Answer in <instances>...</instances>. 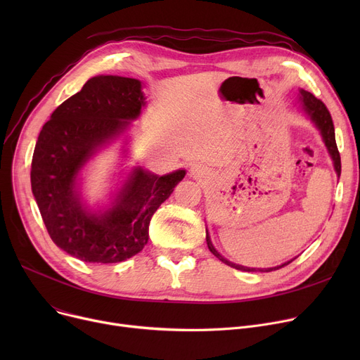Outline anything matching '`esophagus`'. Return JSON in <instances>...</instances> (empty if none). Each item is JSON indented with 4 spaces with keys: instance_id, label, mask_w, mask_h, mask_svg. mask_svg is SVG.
I'll use <instances>...</instances> for the list:
<instances>
[{
    "instance_id": "esophagus-1",
    "label": "esophagus",
    "mask_w": 360,
    "mask_h": 360,
    "mask_svg": "<svg viewBox=\"0 0 360 360\" xmlns=\"http://www.w3.org/2000/svg\"><path fill=\"white\" fill-rule=\"evenodd\" d=\"M210 175H212L210 170L207 169L204 165H194L190 169V176L197 181H204L207 178H210Z\"/></svg>"
}]
</instances>
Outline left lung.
Listing matches in <instances>:
<instances>
[{"label":"left lung","mask_w":360,"mask_h":360,"mask_svg":"<svg viewBox=\"0 0 360 360\" xmlns=\"http://www.w3.org/2000/svg\"><path fill=\"white\" fill-rule=\"evenodd\" d=\"M297 108L300 109V112L304 113V115L315 125V128L319 131L321 137H323V141L328 150V155L333 160V166H334V170L337 176L340 178V174H342V160H340V153H338V148H337V144H335V134H334V124H333V120H331V115L330 112L327 109V106L321 102L319 99H316L312 93L300 89L299 90V94H297ZM205 240H207V247H209L210 252L217 257L221 262L228 264V266L236 269V270H240V271H261V273H266V271H273V270H278L281 267L288 266V264H290L295 258L286 261L280 264V266H276V267H270V269H251V267H245V266H240V264H235L229 259H226L223 255H220L217 252V250L214 248V245L210 239V235H209V231H207L205 228Z\"/></svg>","instance_id":"obj_1"}]
</instances>
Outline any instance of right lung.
<instances>
[{"mask_svg": "<svg viewBox=\"0 0 360 360\" xmlns=\"http://www.w3.org/2000/svg\"><path fill=\"white\" fill-rule=\"evenodd\" d=\"M146 103L140 80L96 75L52 112L37 137L30 170L33 197L53 243L84 262H121L139 254L148 240L151 217L186 174L178 169L159 176L134 166L108 205L91 209L83 198L82 170L125 134Z\"/></svg>", "mask_w": 360, "mask_h": 360, "instance_id": "right-lung-1", "label": "right lung"}]
</instances>
